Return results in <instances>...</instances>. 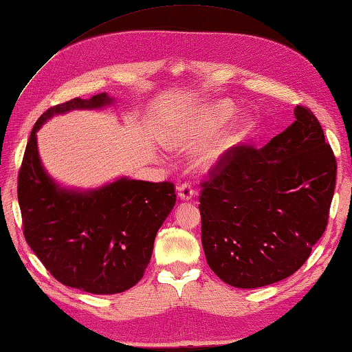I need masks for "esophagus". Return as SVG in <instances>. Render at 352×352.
Here are the masks:
<instances>
[{"label": "esophagus", "mask_w": 352, "mask_h": 352, "mask_svg": "<svg viewBox=\"0 0 352 352\" xmlns=\"http://www.w3.org/2000/svg\"><path fill=\"white\" fill-rule=\"evenodd\" d=\"M177 196H179V199L184 200V201L191 200L192 196H194L192 186L190 184H186V182L182 184V185H179L177 186Z\"/></svg>", "instance_id": "1"}]
</instances>
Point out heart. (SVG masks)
Here are the masks:
<instances>
[{
  "label": "heart",
  "instance_id": "heart-1",
  "mask_svg": "<svg viewBox=\"0 0 352 352\" xmlns=\"http://www.w3.org/2000/svg\"><path fill=\"white\" fill-rule=\"evenodd\" d=\"M235 116L236 107L229 100H215V102L201 105L186 113L181 123L176 124V128L168 135V144L184 151L197 149L215 137ZM253 129V119L242 117L221 135L203 147L197 160L199 167L209 171L220 166L247 142Z\"/></svg>",
  "mask_w": 352,
  "mask_h": 352
}]
</instances>
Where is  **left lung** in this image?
I'll use <instances>...</instances> for the list:
<instances>
[{"label": "left lung", "instance_id": "1", "mask_svg": "<svg viewBox=\"0 0 352 352\" xmlns=\"http://www.w3.org/2000/svg\"><path fill=\"white\" fill-rule=\"evenodd\" d=\"M262 149L241 146L203 182L201 245L224 283L254 289L292 276L322 236L336 158L310 110Z\"/></svg>", "mask_w": 352, "mask_h": 352}]
</instances>
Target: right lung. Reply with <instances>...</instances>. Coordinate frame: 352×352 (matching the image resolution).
I'll return each instance as SVG.
<instances>
[{"instance_id":"1","label":"right lung","mask_w":352,"mask_h":352,"mask_svg":"<svg viewBox=\"0 0 352 352\" xmlns=\"http://www.w3.org/2000/svg\"><path fill=\"white\" fill-rule=\"evenodd\" d=\"M107 93L50 108L36 122L19 170L23 235L60 283L96 295L128 291L151 262L155 236L176 203L175 185L122 176L98 188H69L43 167L37 131L54 116L104 110Z\"/></svg>"}]
</instances>
